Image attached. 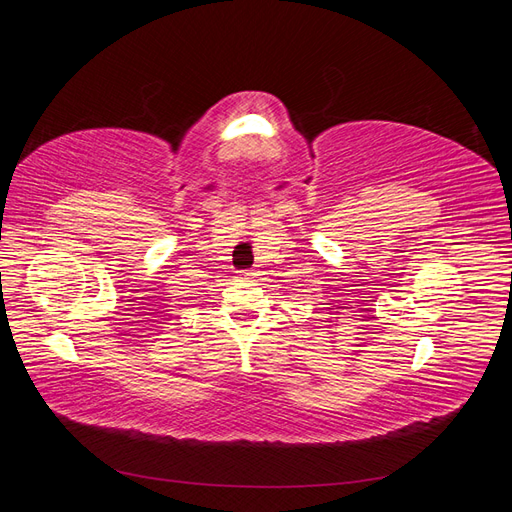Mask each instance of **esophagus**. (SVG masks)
<instances>
[{
	"instance_id": "34e87169",
	"label": "esophagus",
	"mask_w": 512,
	"mask_h": 512,
	"mask_svg": "<svg viewBox=\"0 0 512 512\" xmlns=\"http://www.w3.org/2000/svg\"><path fill=\"white\" fill-rule=\"evenodd\" d=\"M256 275H258L256 271H241V273H239V280H241V282H254Z\"/></svg>"
}]
</instances>
